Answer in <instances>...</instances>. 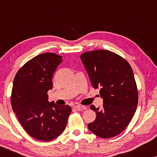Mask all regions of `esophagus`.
<instances>
[{
	"label": "esophagus",
	"instance_id": "obj_1",
	"mask_svg": "<svg viewBox=\"0 0 157 157\" xmlns=\"http://www.w3.org/2000/svg\"><path fill=\"white\" fill-rule=\"evenodd\" d=\"M75 109H76L77 111H84L86 109V107L85 106H81V105H78V106H75Z\"/></svg>",
	"mask_w": 157,
	"mask_h": 157
}]
</instances>
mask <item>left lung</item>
Instances as JSON below:
<instances>
[{"label":"left lung","mask_w":157,"mask_h":157,"mask_svg":"<svg viewBox=\"0 0 157 157\" xmlns=\"http://www.w3.org/2000/svg\"><path fill=\"white\" fill-rule=\"evenodd\" d=\"M94 89L100 88L101 109L90 106L96 113L89 129L109 139L119 134L132 120L138 104V91L132 68L127 61L107 50L88 51L81 55Z\"/></svg>","instance_id":"8db88e82"}]
</instances>
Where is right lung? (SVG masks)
I'll return each mask as SVG.
<instances>
[{"label": "right lung", "mask_w": 157, "mask_h": 157, "mask_svg": "<svg viewBox=\"0 0 157 157\" xmlns=\"http://www.w3.org/2000/svg\"><path fill=\"white\" fill-rule=\"evenodd\" d=\"M61 62V56L42 53L26 62L14 78L13 110L25 132L38 140L48 141L59 136L71 112L68 105L58 106L48 100L53 75Z\"/></svg>", "instance_id": "1"}]
</instances>
